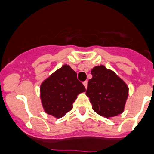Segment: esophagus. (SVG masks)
Listing matches in <instances>:
<instances>
[{"instance_id":"1","label":"esophagus","mask_w":154,"mask_h":154,"mask_svg":"<svg viewBox=\"0 0 154 154\" xmlns=\"http://www.w3.org/2000/svg\"><path fill=\"white\" fill-rule=\"evenodd\" d=\"M87 83H88V82L87 81H85V82H83V85H84L85 88H87Z\"/></svg>"}]
</instances>
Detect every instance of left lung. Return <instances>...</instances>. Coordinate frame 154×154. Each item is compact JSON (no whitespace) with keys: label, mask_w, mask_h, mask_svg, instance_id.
Segmentation results:
<instances>
[{"label":"left lung","mask_w":154,"mask_h":154,"mask_svg":"<svg viewBox=\"0 0 154 154\" xmlns=\"http://www.w3.org/2000/svg\"><path fill=\"white\" fill-rule=\"evenodd\" d=\"M91 74L93 77L88 81L86 94L94 111L105 118L121 114L128 97V85L104 65L94 67Z\"/></svg>","instance_id":"1"}]
</instances>
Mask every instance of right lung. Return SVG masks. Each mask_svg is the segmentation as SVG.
I'll use <instances>...</instances> for the list:
<instances>
[{"instance_id": "right-lung-1", "label": "right lung", "mask_w": 154, "mask_h": 154, "mask_svg": "<svg viewBox=\"0 0 154 154\" xmlns=\"http://www.w3.org/2000/svg\"><path fill=\"white\" fill-rule=\"evenodd\" d=\"M86 89L77 79V73L64 64L45 79L40 86V97L44 111L56 118H61L73 108L78 94Z\"/></svg>"}]
</instances>
